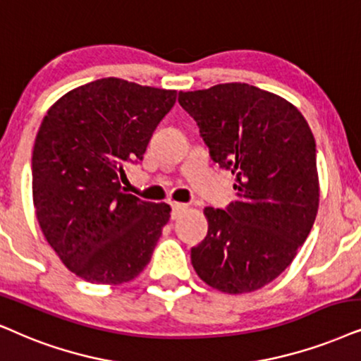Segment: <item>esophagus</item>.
<instances>
[{
  "label": "esophagus",
  "mask_w": 361,
  "mask_h": 361,
  "mask_svg": "<svg viewBox=\"0 0 361 361\" xmlns=\"http://www.w3.org/2000/svg\"><path fill=\"white\" fill-rule=\"evenodd\" d=\"M189 205L187 204H180V202H172V219L177 217V214L182 212V210H185Z\"/></svg>",
  "instance_id": "34e87169"
}]
</instances>
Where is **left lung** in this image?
Masks as SVG:
<instances>
[{
	"instance_id": "1",
	"label": "left lung",
	"mask_w": 361,
	"mask_h": 361,
	"mask_svg": "<svg viewBox=\"0 0 361 361\" xmlns=\"http://www.w3.org/2000/svg\"><path fill=\"white\" fill-rule=\"evenodd\" d=\"M210 157L235 177V202L205 207L207 237L190 250L209 287L238 295L279 277L307 240L318 212L315 139L302 112L245 82L180 91Z\"/></svg>"
}]
</instances>
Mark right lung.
Listing matches in <instances>:
<instances>
[{
	"label": "right lung",
	"mask_w": 361,
	"mask_h": 361,
	"mask_svg": "<svg viewBox=\"0 0 361 361\" xmlns=\"http://www.w3.org/2000/svg\"><path fill=\"white\" fill-rule=\"evenodd\" d=\"M177 91L104 78L59 97L32 149V204L46 240L91 283L130 282L151 260L171 205L123 192Z\"/></svg>",
	"instance_id": "right-lung-1"
}]
</instances>
